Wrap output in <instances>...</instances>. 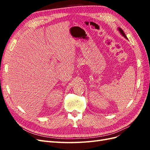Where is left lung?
Returning <instances> with one entry per match:
<instances>
[{
	"mask_svg": "<svg viewBox=\"0 0 150 150\" xmlns=\"http://www.w3.org/2000/svg\"><path fill=\"white\" fill-rule=\"evenodd\" d=\"M118 30H119V31H120V33H121V34L122 35H123L125 38H126V39H127V37L126 36V35H125V33H124V31L122 30L121 28H119V29H118Z\"/></svg>",
	"mask_w": 150,
	"mask_h": 150,
	"instance_id": "1",
	"label": "left lung"
}]
</instances>
